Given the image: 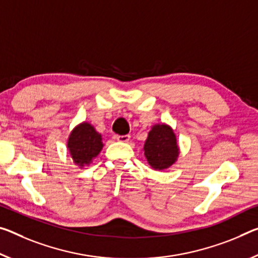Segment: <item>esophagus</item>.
<instances>
[{
  "label": "esophagus",
  "mask_w": 258,
  "mask_h": 258,
  "mask_svg": "<svg viewBox=\"0 0 258 258\" xmlns=\"http://www.w3.org/2000/svg\"><path fill=\"white\" fill-rule=\"evenodd\" d=\"M114 139L119 142H128L131 139V136H128V134H126V136H116L114 137Z\"/></svg>",
  "instance_id": "obj_1"
}]
</instances>
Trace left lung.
Here are the masks:
<instances>
[{
  "mask_svg": "<svg viewBox=\"0 0 258 258\" xmlns=\"http://www.w3.org/2000/svg\"><path fill=\"white\" fill-rule=\"evenodd\" d=\"M144 153L154 170L163 171L172 166L180 154L172 127L164 122L151 126L144 145Z\"/></svg>",
  "mask_w": 258,
  "mask_h": 258,
  "instance_id": "1",
  "label": "left lung"
}]
</instances>
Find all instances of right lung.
<instances>
[{"label": "right lung", "instance_id": "right-lung-1", "mask_svg": "<svg viewBox=\"0 0 258 258\" xmlns=\"http://www.w3.org/2000/svg\"><path fill=\"white\" fill-rule=\"evenodd\" d=\"M103 146L102 136L87 121L80 122L71 131L67 144L73 163L80 169L91 164L99 156Z\"/></svg>", "mask_w": 258, "mask_h": 258}]
</instances>
